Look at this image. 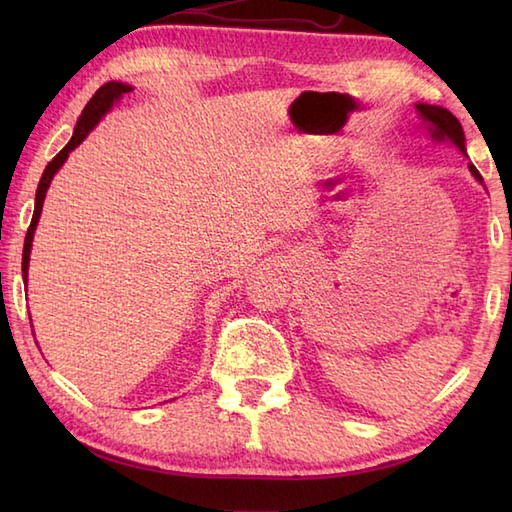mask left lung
Segmentation results:
<instances>
[{"instance_id": "8db88e82", "label": "left lung", "mask_w": 512, "mask_h": 512, "mask_svg": "<svg viewBox=\"0 0 512 512\" xmlns=\"http://www.w3.org/2000/svg\"><path fill=\"white\" fill-rule=\"evenodd\" d=\"M413 110H416V114H418L420 127L427 132V136L433 140V143H451L466 156L464 129H462L458 118H455L449 110H444V107H440V105H429V103H416L413 105ZM469 171L477 182L484 184L480 171H477L471 162H469Z\"/></svg>"}]
</instances>
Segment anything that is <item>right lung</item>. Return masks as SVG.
<instances>
[{"instance_id": "right-lung-1", "label": "right lung", "mask_w": 512, "mask_h": 512, "mask_svg": "<svg viewBox=\"0 0 512 512\" xmlns=\"http://www.w3.org/2000/svg\"><path fill=\"white\" fill-rule=\"evenodd\" d=\"M134 88L127 83L121 81H107L105 85H101L96 94L90 99V103L85 105L83 114L79 116V121H76L74 127V134L70 138V143L65 145L57 156H54L48 167L43 169V176L39 180V187H37V195H35V213H32V220L28 226V233H26V242H24V255H21V273H24V281L28 284V264H30V248H32V237H35L37 231V224H39V217H41V209H43V200H46V191L50 187L52 178L57 176V171L63 167V162L68 160L70 151H74L79 147L92 129L101 123V118L112 110L116 101H121L127 92H132Z\"/></svg>"}]
</instances>
